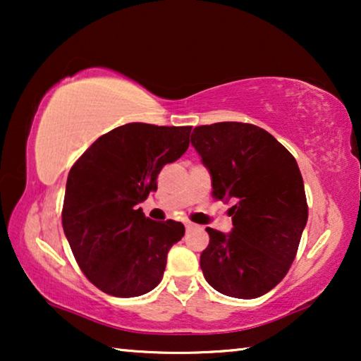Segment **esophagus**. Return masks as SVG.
<instances>
[{
  "label": "esophagus",
  "instance_id": "34e87169",
  "mask_svg": "<svg viewBox=\"0 0 361 361\" xmlns=\"http://www.w3.org/2000/svg\"><path fill=\"white\" fill-rule=\"evenodd\" d=\"M185 228H187V231H189V230H194V228H197V225H195V224H190V221H187V224H185Z\"/></svg>",
  "mask_w": 361,
  "mask_h": 361
}]
</instances>
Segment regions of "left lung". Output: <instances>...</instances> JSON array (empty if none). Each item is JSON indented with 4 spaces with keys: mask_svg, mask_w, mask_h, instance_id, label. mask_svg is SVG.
<instances>
[{
    "mask_svg": "<svg viewBox=\"0 0 361 361\" xmlns=\"http://www.w3.org/2000/svg\"><path fill=\"white\" fill-rule=\"evenodd\" d=\"M190 142L210 172L215 199L233 202L230 233L207 228L202 273L221 294L259 298L288 274L307 224L298 162L273 135L250 123L197 126Z\"/></svg>",
    "mask_w": 361,
    "mask_h": 361,
    "instance_id": "left-lung-1",
    "label": "left lung"
}]
</instances>
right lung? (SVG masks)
Wrapping results in <instances>:
<instances>
[{"instance_id":"right-lung-1","label":"right lung","mask_w":361,"mask_h":361,"mask_svg":"<svg viewBox=\"0 0 361 361\" xmlns=\"http://www.w3.org/2000/svg\"><path fill=\"white\" fill-rule=\"evenodd\" d=\"M192 126L128 123L98 137L67 177L62 226L92 284L136 298L161 283L167 253L185 233L180 221H154L136 209L157 174L189 147Z\"/></svg>"}]
</instances>
